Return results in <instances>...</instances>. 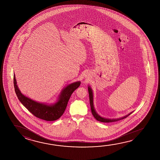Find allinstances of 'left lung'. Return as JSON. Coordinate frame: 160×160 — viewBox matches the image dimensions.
<instances>
[{
	"label": "left lung",
	"instance_id": "left-lung-1",
	"mask_svg": "<svg viewBox=\"0 0 160 160\" xmlns=\"http://www.w3.org/2000/svg\"><path fill=\"white\" fill-rule=\"evenodd\" d=\"M88 92H89V95L90 104L92 113L93 116L97 120L99 121L100 122H112L118 121L120 120H122L123 118H125L128 116H129L130 114H132V112H131V113H130L129 114L126 115L124 117L117 118V119H109V118H106L101 117L96 112L95 109H94V104H93V94H92V89H91V88L90 87H88Z\"/></svg>",
	"mask_w": 160,
	"mask_h": 160
}]
</instances>
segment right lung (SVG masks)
I'll return each mask as SVG.
<instances>
[{"instance_id": "obj_1", "label": "right lung", "mask_w": 160, "mask_h": 160, "mask_svg": "<svg viewBox=\"0 0 160 160\" xmlns=\"http://www.w3.org/2000/svg\"><path fill=\"white\" fill-rule=\"evenodd\" d=\"M13 83L15 92L21 103L37 118L49 121L56 120L61 118L65 112L71 95L81 84L80 81H77L69 84L62 90L56 103L47 105L37 102L23 95L17 85L14 74Z\"/></svg>"}]
</instances>
